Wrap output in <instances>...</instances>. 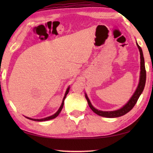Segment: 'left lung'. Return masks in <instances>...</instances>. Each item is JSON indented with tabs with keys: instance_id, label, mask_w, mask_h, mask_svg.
Returning <instances> with one entry per match:
<instances>
[{
	"instance_id": "8db88e82",
	"label": "left lung",
	"mask_w": 153,
	"mask_h": 153,
	"mask_svg": "<svg viewBox=\"0 0 153 153\" xmlns=\"http://www.w3.org/2000/svg\"><path fill=\"white\" fill-rule=\"evenodd\" d=\"M138 48L139 49L140 54V80H139V84L138 86L137 87L135 92L134 93L132 97H131L130 99L129 100V101L126 103V104L123 106V107L116 111H102L98 110L97 108H95L92 105L91 102H90L88 97H87V94H85V97L88 103V105L90 108L92 110L93 112H94L97 115L102 116V117H108V118H114V117H121V116L126 115L127 113H128L129 111L132 109L134 105H136V103L138 101L140 96L142 94V91L144 88L145 86V83H146V69H145V65H144V59L143 56V53H142V50L140 46L138 43H136Z\"/></svg>"
}]
</instances>
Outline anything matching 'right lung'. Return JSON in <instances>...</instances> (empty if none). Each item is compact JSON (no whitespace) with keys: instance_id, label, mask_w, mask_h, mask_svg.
<instances>
[{"instance_id":"right-lung-1","label":"right lung","mask_w":153,"mask_h":153,"mask_svg":"<svg viewBox=\"0 0 153 153\" xmlns=\"http://www.w3.org/2000/svg\"><path fill=\"white\" fill-rule=\"evenodd\" d=\"M69 90V87H68V88H67V90H66L65 94V96H64V98H63V101H62V104L61 105L60 108H59V110L56 111V113H55V114H54V115L50 116V117H46V118H43V119H32V118H30V117H26L27 119H29V120H33V121H48V120H53V119L55 118L56 117H57V116L59 115V113H61L62 108H63V107L65 98H66L67 94H68Z\"/></svg>"}]
</instances>
